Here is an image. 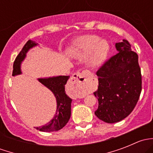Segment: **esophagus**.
I'll return each instance as SVG.
<instances>
[{"instance_id": "1", "label": "esophagus", "mask_w": 153, "mask_h": 153, "mask_svg": "<svg viewBox=\"0 0 153 153\" xmlns=\"http://www.w3.org/2000/svg\"><path fill=\"white\" fill-rule=\"evenodd\" d=\"M91 76H92V73L89 70L78 72L72 76L71 82L78 86L81 89H84L89 83Z\"/></svg>"}]
</instances>
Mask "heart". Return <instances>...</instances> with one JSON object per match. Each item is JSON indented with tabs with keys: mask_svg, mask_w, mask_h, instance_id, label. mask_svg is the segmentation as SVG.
<instances>
[{
	"mask_svg": "<svg viewBox=\"0 0 153 153\" xmlns=\"http://www.w3.org/2000/svg\"><path fill=\"white\" fill-rule=\"evenodd\" d=\"M109 51V45L106 40L96 35H85L76 40L69 52L73 55L84 57L92 52L89 58V64L98 67L105 61Z\"/></svg>",
	"mask_w": 153,
	"mask_h": 153,
	"instance_id": "1",
	"label": "heart"
}]
</instances>
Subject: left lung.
I'll use <instances>...</instances> for the list:
<instances>
[{
  "instance_id": "1",
  "label": "left lung",
  "mask_w": 153,
  "mask_h": 153,
  "mask_svg": "<svg viewBox=\"0 0 153 153\" xmlns=\"http://www.w3.org/2000/svg\"><path fill=\"white\" fill-rule=\"evenodd\" d=\"M115 48L118 53L96 72L98 86L94 92L98 101L95 115L108 124L118 122L132 112L142 84L138 56L129 43L124 39Z\"/></svg>"
}]
</instances>
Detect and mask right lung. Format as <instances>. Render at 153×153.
<instances>
[{"instance_id":"1","label":"right lung","mask_w":153,"mask_h":153,"mask_svg":"<svg viewBox=\"0 0 153 153\" xmlns=\"http://www.w3.org/2000/svg\"><path fill=\"white\" fill-rule=\"evenodd\" d=\"M38 45L37 43L31 40L27 41L22 50L20 52L15 60L13 64L12 76L21 75L22 73L21 65L25 59L27 53L30 49ZM69 76L60 75L56 77L38 78V81L47 87L55 95L56 98L57 109L53 118L47 124L36 127L37 129L42 132H54L62 129L69 121L71 116V103L72 99L66 94L65 85Z\"/></svg>"}]
</instances>
